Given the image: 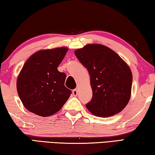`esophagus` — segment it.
<instances>
[{
  "label": "esophagus",
  "instance_id": "obj_1",
  "mask_svg": "<svg viewBox=\"0 0 155 155\" xmlns=\"http://www.w3.org/2000/svg\"><path fill=\"white\" fill-rule=\"evenodd\" d=\"M72 94L74 96H77L78 95V91H77V90H72Z\"/></svg>",
  "mask_w": 155,
  "mask_h": 155
}]
</instances>
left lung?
Instances as JSON below:
<instances>
[{
	"label": "left lung",
	"instance_id": "left-lung-1",
	"mask_svg": "<svg viewBox=\"0 0 155 155\" xmlns=\"http://www.w3.org/2000/svg\"><path fill=\"white\" fill-rule=\"evenodd\" d=\"M90 76L92 99L86 107L93 115L110 117L122 111L131 96L133 75L129 66L106 46L89 44L74 51Z\"/></svg>",
	"mask_w": 155,
	"mask_h": 155
}]
</instances>
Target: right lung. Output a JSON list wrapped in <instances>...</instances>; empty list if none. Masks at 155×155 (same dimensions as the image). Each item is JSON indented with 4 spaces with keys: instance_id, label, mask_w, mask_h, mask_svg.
<instances>
[{
    "instance_id": "add662e5",
    "label": "right lung",
    "mask_w": 155,
    "mask_h": 155,
    "mask_svg": "<svg viewBox=\"0 0 155 155\" xmlns=\"http://www.w3.org/2000/svg\"><path fill=\"white\" fill-rule=\"evenodd\" d=\"M68 51L66 47L40 50L25 62L16 86L28 111L48 117L59 111L69 98L71 91L64 85L66 75L57 70Z\"/></svg>"
}]
</instances>
